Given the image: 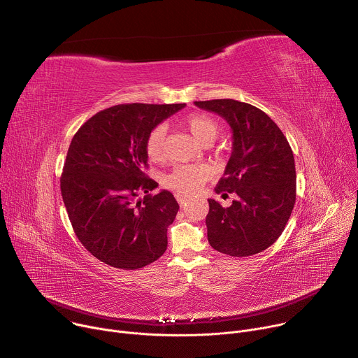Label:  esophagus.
<instances>
[{
    "label": "esophagus",
    "mask_w": 358,
    "mask_h": 358,
    "mask_svg": "<svg viewBox=\"0 0 358 358\" xmlns=\"http://www.w3.org/2000/svg\"><path fill=\"white\" fill-rule=\"evenodd\" d=\"M176 198H177V201H178V203H180L181 207H185V203L188 202V196H185V195H182V194H177Z\"/></svg>",
    "instance_id": "esophagus-1"
}]
</instances>
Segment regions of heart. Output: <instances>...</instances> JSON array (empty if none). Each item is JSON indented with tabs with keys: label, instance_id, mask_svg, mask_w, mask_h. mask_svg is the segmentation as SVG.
<instances>
[{
	"label": "heart",
	"instance_id": "heart-1",
	"mask_svg": "<svg viewBox=\"0 0 358 358\" xmlns=\"http://www.w3.org/2000/svg\"><path fill=\"white\" fill-rule=\"evenodd\" d=\"M185 126L202 145H211L220 133L217 122L207 115L188 116ZM166 137L167 127L164 124L152 127L147 134L144 148L151 162H162L166 157ZM208 177L210 171L203 166H177L164 178V184L178 194H192L201 188Z\"/></svg>",
	"mask_w": 358,
	"mask_h": 358
}]
</instances>
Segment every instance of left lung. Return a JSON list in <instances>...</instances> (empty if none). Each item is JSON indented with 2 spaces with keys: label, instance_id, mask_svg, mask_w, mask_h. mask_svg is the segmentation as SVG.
<instances>
[{
  "label": "left lung",
  "instance_id": "left-lung-1",
  "mask_svg": "<svg viewBox=\"0 0 358 358\" xmlns=\"http://www.w3.org/2000/svg\"><path fill=\"white\" fill-rule=\"evenodd\" d=\"M232 129V155L217 194H235L224 208L213 198L206 224L210 245L229 257H250L283 232L296 201L293 151L278 124L261 109L234 99L195 101Z\"/></svg>",
  "mask_w": 358,
  "mask_h": 358
}]
</instances>
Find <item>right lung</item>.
I'll use <instances>...</instances> for the list:
<instances>
[{"instance_id":"obj_1","label":"right lung","mask_w":358,"mask_h":358,"mask_svg":"<svg viewBox=\"0 0 358 358\" xmlns=\"http://www.w3.org/2000/svg\"><path fill=\"white\" fill-rule=\"evenodd\" d=\"M185 103L116 105L85 122L68 148L61 192L80 243L109 266L134 271L167 249L178 202L145 176L144 141ZM144 193L140 200L138 195Z\"/></svg>"}]
</instances>
